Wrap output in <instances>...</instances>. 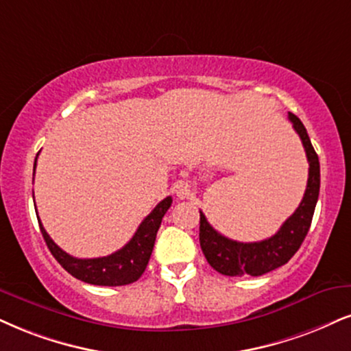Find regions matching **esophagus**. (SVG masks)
Listing matches in <instances>:
<instances>
[{
    "instance_id": "obj_1",
    "label": "esophagus",
    "mask_w": 351,
    "mask_h": 351,
    "mask_svg": "<svg viewBox=\"0 0 351 351\" xmlns=\"http://www.w3.org/2000/svg\"><path fill=\"white\" fill-rule=\"evenodd\" d=\"M174 193L180 198V200L192 197V185L185 182V180H179V182L174 184Z\"/></svg>"
}]
</instances>
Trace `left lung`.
<instances>
[{
    "label": "left lung",
    "mask_w": 351,
    "mask_h": 351,
    "mask_svg": "<svg viewBox=\"0 0 351 351\" xmlns=\"http://www.w3.org/2000/svg\"><path fill=\"white\" fill-rule=\"evenodd\" d=\"M288 119L291 120L293 128L301 138L309 162V177L304 197L295 213L281 224L276 234L258 242H237L228 239L206 221L205 215L200 211L202 250L210 265L221 275L261 276L268 274V271L285 265L298 252L308 234L315 203L319 198V189H321V166H319L317 153L311 145L304 125L291 112L288 114Z\"/></svg>",
    "instance_id": "8db88e82"
}]
</instances>
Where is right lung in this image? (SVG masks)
<instances>
[{
    "label": "right lung",
    "instance_id": "obj_1",
    "mask_svg": "<svg viewBox=\"0 0 351 351\" xmlns=\"http://www.w3.org/2000/svg\"><path fill=\"white\" fill-rule=\"evenodd\" d=\"M37 162V158H36ZM36 162H34V171H36ZM172 203V197H166L162 202L156 205V208L143 219L138 226L135 236L125 244L122 249L117 252L107 255V257L97 258H76L66 254L58 245L51 241L47 234L45 228L42 226L40 218H38V226H40L42 236L47 242V247L56 258V262L62 265L68 274L75 278L84 281L89 285H99V287H122L136 281L143 275L148 265L151 252H153L156 234L161 226L162 216L166 215Z\"/></svg>",
    "mask_w": 351,
    "mask_h": 351
}]
</instances>
